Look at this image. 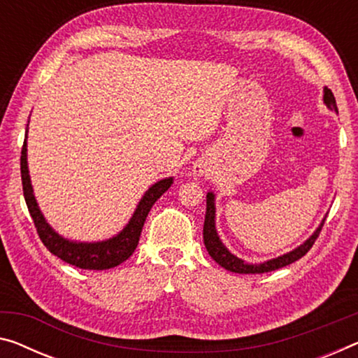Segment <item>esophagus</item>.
I'll list each match as a JSON object with an SVG mask.
<instances>
[{
    "mask_svg": "<svg viewBox=\"0 0 358 358\" xmlns=\"http://www.w3.org/2000/svg\"><path fill=\"white\" fill-rule=\"evenodd\" d=\"M198 174H203V169H198V171H196Z\"/></svg>",
    "mask_w": 358,
    "mask_h": 358,
    "instance_id": "esophagus-1",
    "label": "esophagus"
}]
</instances>
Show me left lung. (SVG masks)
Returning <instances> with one entry per match:
<instances>
[{
	"mask_svg": "<svg viewBox=\"0 0 358 358\" xmlns=\"http://www.w3.org/2000/svg\"><path fill=\"white\" fill-rule=\"evenodd\" d=\"M323 101H325L327 107L334 110V112H338L336 99H334L331 90H328V87H325V91H323ZM214 214H216V210H214V195L210 192V194L206 195V216H205V225H203V240H205V246L213 259L216 261L221 267L235 273H264V272L277 271V268H282L285 266H289V264H293L294 261H298L302 256L307 255V251H309L312 248V245L315 243V240L318 238V235H320L322 227H323V222H322L320 227L313 232V235L306 241L304 245H301L299 248H296L291 252H287V255L277 257V259H271L262 264H248L234 256L232 252L222 245V241L219 240L216 225H214Z\"/></svg>",
	"mask_w": 358,
	"mask_h": 358,
	"instance_id": "left-lung-1",
	"label": "left lung"
}]
</instances>
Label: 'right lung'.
<instances>
[{
  "instance_id": "add662e5",
  "label": "right lung",
  "mask_w": 358,
  "mask_h": 358,
  "mask_svg": "<svg viewBox=\"0 0 358 358\" xmlns=\"http://www.w3.org/2000/svg\"><path fill=\"white\" fill-rule=\"evenodd\" d=\"M20 176H22V189H24V196L29 208L30 216L35 224L38 236H40L43 245L52 252L54 256L60 257L71 266L80 268H90V271H106V268L117 267L124 262L128 257L133 255L137 243H139V236L144 227L147 214L150 211L158 198L166 192L173 184V178L163 179L145 192L142 196L139 205L131 217L129 224L113 238L106 241H97V243H75L59 236L54 230L49 227V224L45 221L40 208L36 205L35 196H33V189L30 184L29 166H27V141L22 145L20 155Z\"/></svg>"
}]
</instances>
